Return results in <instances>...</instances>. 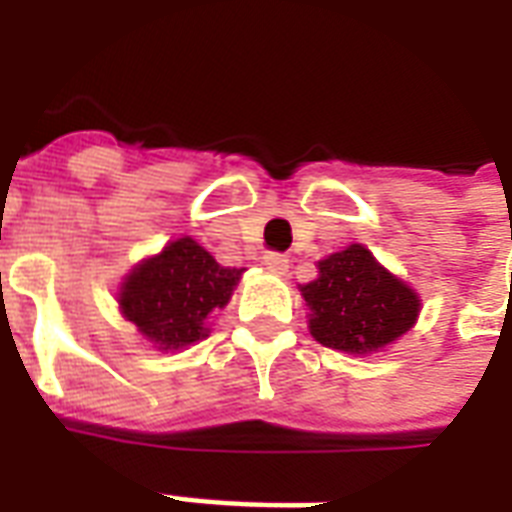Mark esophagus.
Here are the masks:
<instances>
[{
    "label": "esophagus",
    "mask_w": 512,
    "mask_h": 512,
    "mask_svg": "<svg viewBox=\"0 0 512 512\" xmlns=\"http://www.w3.org/2000/svg\"><path fill=\"white\" fill-rule=\"evenodd\" d=\"M263 265L271 273H276V276H284V273L289 271V257L279 255V252H268V255L263 257Z\"/></svg>",
    "instance_id": "1"
}]
</instances>
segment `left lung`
<instances>
[{
  "label": "left lung",
  "instance_id": "8db88e82",
  "mask_svg": "<svg viewBox=\"0 0 512 512\" xmlns=\"http://www.w3.org/2000/svg\"><path fill=\"white\" fill-rule=\"evenodd\" d=\"M319 276L300 284L308 329L324 348L369 356L390 348L417 324L422 300L364 244L319 260Z\"/></svg>",
  "mask_w": 512,
  "mask_h": 512
}]
</instances>
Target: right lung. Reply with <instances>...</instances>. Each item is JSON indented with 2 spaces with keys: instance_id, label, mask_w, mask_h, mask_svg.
<instances>
[{
  "instance_id": "right-lung-1",
  "label": "right lung",
  "mask_w": 512,
  "mask_h": 512,
  "mask_svg": "<svg viewBox=\"0 0 512 512\" xmlns=\"http://www.w3.org/2000/svg\"><path fill=\"white\" fill-rule=\"evenodd\" d=\"M244 268H225L191 236L140 260L119 284L116 303L151 348L180 350L209 337V316L223 311Z\"/></svg>"
}]
</instances>
